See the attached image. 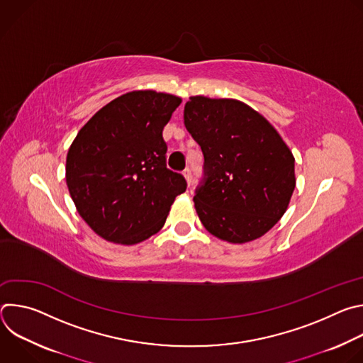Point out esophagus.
Returning a JSON list of instances; mask_svg holds the SVG:
<instances>
[{
	"label": "esophagus",
	"mask_w": 363,
	"mask_h": 363,
	"mask_svg": "<svg viewBox=\"0 0 363 363\" xmlns=\"http://www.w3.org/2000/svg\"><path fill=\"white\" fill-rule=\"evenodd\" d=\"M182 174H184V177H185L188 185H191V182H192V172H191V169H189V168H185Z\"/></svg>",
	"instance_id": "34e87169"
}]
</instances>
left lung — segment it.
<instances>
[{"label": "left lung", "mask_w": 363, "mask_h": 363, "mask_svg": "<svg viewBox=\"0 0 363 363\" xmlns=\"http://www.w3.org/2000/svg\"><path fill=\"white\" fill-rule=\"evenodd\" d=\"M184 123L203 155L194 202L202 225L234 244L264 235L296 186L294 158L277 130L245 103L194 96Z\"/></svg>", "instance_id": "obj_1"}]
</instances>
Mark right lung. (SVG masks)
<instances>
[{"instance_id":"1","label":"right lung","mask_w":363,"mask_h":363,"mask_svg":"<svg viewBox=\"0 0 363 363\" xmlns=\"http://www.w3.org/2000/svg\"><path fill=\"white\" fill-rule=\"evenodd\" d=\"M181 99L153 90L122 94L77 133L66 181L82 218L101 238L132 245L158 233L185 178L167 167L162 132Z\"/></svg>"}]
</instances>
